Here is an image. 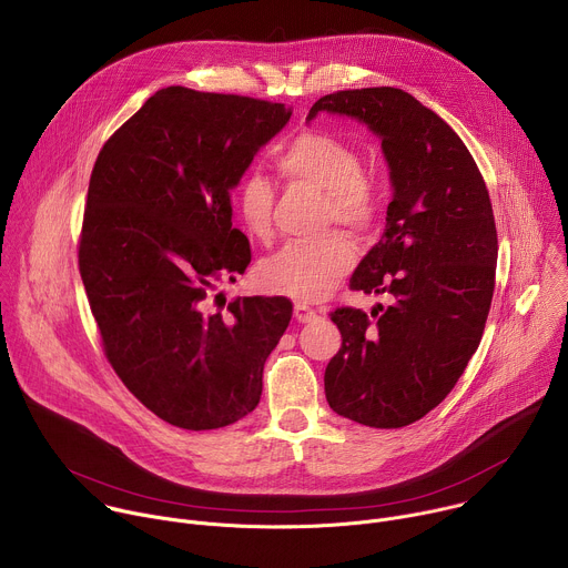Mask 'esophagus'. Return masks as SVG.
I'll list each match as a JSON object with an SVG mask.
<instances>
[{
    "mask_svg": "<svg viewBox=\"0 0 568 568\" xmlns=\"http://www.w3.org/2000/svg\"><path fill=\"white\" fill-rule=\"evenodd\" d=\"M321 314H323V310H318V307H310L307 303H301V301L294 303V316L301 323H312V321L321 318Z\"/></svg>",
    "mask_w": 568,
    "mask_h": 568,
    "instance_id": "34e87169",
    "label": "esophagus"
}]
</instances>
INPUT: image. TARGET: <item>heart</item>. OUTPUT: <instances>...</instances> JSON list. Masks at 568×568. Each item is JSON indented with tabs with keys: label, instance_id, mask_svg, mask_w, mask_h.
<instances>
[{
	"label": "heart",
	"instance_id": "obj_1",
	"mask_svg": "<svg viewBox=\"0 0 568 568\" xmlns=\"http://www.w3.org/2000/svg\"><path fill=\"white\" fill-rule=\"evenodd\" d=\"M276 171L287 184L323 191V226L339 222L353 231H371L382 215V191L362 154L348 141L307 130L292 136L274 159ZM276 189L258 171L242 175L233 189V206L247 235L256 242L274 237ZM353 240L342 231H331L314 240L287 242L261 265L263 283L298 301H316L331 292L355 263Z\"/></svg>",
	"mask_w": 568,
	"mask_h": 568
}]
</instances>
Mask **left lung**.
Masks as SVG:
<instances>
[{"mask_svg": "<svg viewBox=\"0 0 568 568\" xmlns=\"http://www.w3.org/2000/svg\"><path fill=\"white\" fill-rule=\"evenodd\" d=\"M382 139L393 202L382 240L351 290L390 294L393 305L331 312L342 348L323 386L331 409L375 429L407 427L447 397L476 353L497 274V224L488 186L460 136L395 88L342 90L318 99Z\"/></svg>", "mask_w": 568, "mask_h": 568, "instance_id": "obj_1", "label": "left lung"}]
</instances>
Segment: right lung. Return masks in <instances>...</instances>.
Instances as JSON below:
<instances>
[{
    "label": "right lung",
    "mask_w": 568,
    "mask_h": 568,
    "mask_svg": "<svg viewBox=\"0 0 568 568\" xmlns=\"http://www.w3.org/2000/svg\"><path fill=\"white\" fill-rule=\"evenodd\" d=\"M290 114L263 99L166 88L97 156L80 278L110 366L173 427L220 429L252 414L290 326L285 296L215 294L252 261L229 191Z\"/></svg>",
    "instance_id": "1"
}]
</instances>
